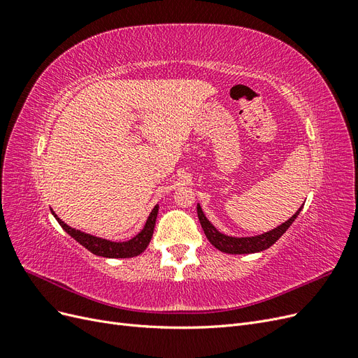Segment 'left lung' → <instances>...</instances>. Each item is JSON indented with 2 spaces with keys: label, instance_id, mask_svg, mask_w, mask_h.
<instances>
[{
  "label": "left lung",
  "instance_id": "left-lung-1",
  "mask_svg": "<svg viewBox=\"0 0 358 358\" xmlns=\"http://www.w3.org/2000/svg\"><path fill=\"white\" fill-rule=\"evenodd\" d=\"M303 208V206H301ZM301 208L291 216L288 221H285L284 224H280L276 229L270 230L264 234L259 236H252V237H231V236H225L222 233H220L215 227L209 222V220L206 218L200 204H197V215L199 220L201 224V229L208 237V241L216 248L220 249L221 252H227V254H254V252H259L264 251V249L272 246L280 236H282L288 227L294 222V220L297 218V215L300 213Z\"/></svg>",
  "mask_w": 358,
  "mask_h": 358
}]
</instances>
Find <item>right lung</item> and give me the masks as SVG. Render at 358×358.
I'll use <instances>...</instances> for the list:
<instances>
[{
	"mask_svg": "<svg viewBox=\"0 0 358 358\" xmlns=\"http://www.w3.org/2000/svg\"><path fill=\"white\" fill-rule=\"evenodd\" d=\"M157 215H158V204L152 209V212H150L143 230L140 231L136 237H133V239H129L127 242H110L106 239H100V237L82 233L79 230H74L53 213L59 225L73 237V239L78 241L82 246H85L92 254L99 257H106V258H129V257H136L138 254H142L148 248L150 239H152Z\"/></svg>",
	"mask_w": 358,
	"mask_h": 358,
	"instance_id": "1",
	"label": "right lung"
}]
</instances>
